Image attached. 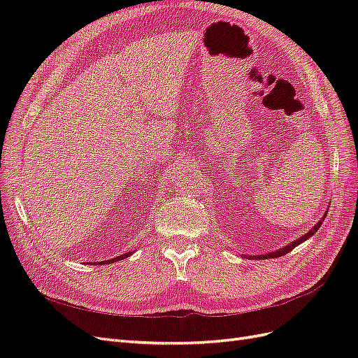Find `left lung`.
<instances>
[{
    "instance_id": "left-lung-1",
    "label": "left lung",
    "mask_w": 358,
    "mask_h": 358,
    "mask_svg": "<svg viewBox=\"0 0 358 358\" xmlns=\"http://www.w3.org/2000/svg\"><path fill=\"white\" fill-rule=\"evenodd\" d=\"M326 212H329V210H326ZM326 215L327 213H324V216L322 218L312 227V229L305 234V236H301L300 239H297V241H292L291 243H288V245H285L284 248H280V249H276V251H272V252H267V254H262V255H243V258L246 257V258H249V259H252V258H258V259H267V258H276V257H280V255H285V254H288L289 251H292V249H294L296 246H299L300 243H303L305 241H308L309 237H312L313 234H315L318 230H320V227H321V224H322V221H324V218H326Z\"/></svg>"
}]
</instances>
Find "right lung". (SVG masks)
Returning <instances> with one entry per match:
<instances>
[{
    "instance_id": "add662e5",
    "label": "right lung",
    "mask_w": 358,
    "mask_h": 358,
    "mask_svg": "<svg viewBox=\"0 0 358 358\" xmlns=\"http://www.w3.org/2000/svg\"><path fill=\"white\" fill-rule=\"evenodd\" d=\"M134 252V251H133ZM133 252H125V254H122V255H117V257H115V258H112V259H106V262H100V263H95V264H107V263H116V262H121V259H124V258H128L129 255H133ZM92 264V263H91Z\"/></svg>"
}]
</instances>
